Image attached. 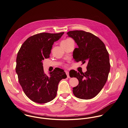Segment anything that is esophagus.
Instances as JSON below:
<instances>
[{"label": "esophagus", "mask_w": 128, "mask_h": 128, "mask_svg": "<svg viewBox=\"0 0 128 128\" xmlns=\"http://www.w3.org/2000/svg\"><path fill=\"white\" fill-rule=\"evenodd\" d=\"M65 72H66V75H67V76L68 78H70V76H69V72L68 71H65Z\"/></svg>", "instance_id": "obj_1"}]
</instances>
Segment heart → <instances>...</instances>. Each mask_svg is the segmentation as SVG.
Here are the masks:
<instances>
[{
	"label": "heart",
	"mask_w": 128,
	"mask_h": 128,
	"mask_svg": "<svg viewBox=\"0 0 128 128\" xmlns=\"http://www.w3.org/2000/svg\"><path fill=\"white\" fill-rule=\"evenodd\" d=\"M71 40V39H70V38H68V39H66V40H63L62 42H66V41H67V40Z\"/></svg>",
	"instance_id": "heart-1"
}]
</instances>
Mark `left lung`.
<instances>
[{
    "mask_svg": "<svg viewBox=\"0 0 128 128\" xmlns=\"http://www.w3.org/2000/svg\"><path fill=\"white\" fill-rule=\"evenodd\" d=\"M67 34L77 44L78 48L73 52L76 62H87L85 73L74 71L78 84L73 88L74 94L78 98L90 100L97 96L105 85L110 72L109 53L104 44L97 36L84 30H73Z\"/></svg>",
    "mask_w": 128,
    "mask_h": 128,
    "instance_id": "obj_1",
    "label": "left lung"
}]
</instances>
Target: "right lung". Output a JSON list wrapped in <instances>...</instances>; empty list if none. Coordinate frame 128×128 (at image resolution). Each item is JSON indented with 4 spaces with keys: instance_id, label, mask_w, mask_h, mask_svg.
<instances>
[{
    "instance_id": "add662e5",
    "label": "right lung",
    "mask_w": 128,
    "mask_h": 128,
    "mask_svg": "<svg viewBox=\"0 0 128 128\" xmlns=\"http://www.w3.org/2000/svg\"><path fill=\"white\" fill-rule=\"evenodd\" d=\"M64 32H42L30 36L22 45L16 58V72L26 96L32 102L46 103L55 98L59 82L67 78L63 69L57 68L47 76L42 61L50 58L52 46Z\"/></svg>"
}]
</instances>
